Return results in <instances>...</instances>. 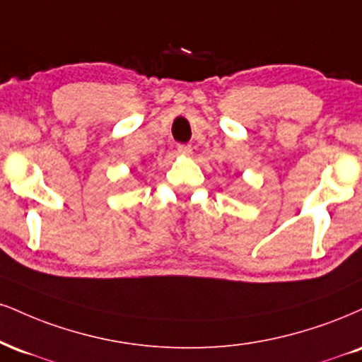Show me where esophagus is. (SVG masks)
I'll return each mask as SVG.
<instances>
[{
  "label": "esophagus",
  "instance_id": "1",
  "mask_svg": "<svg viewBox=\"0 0 362 362\" xmlns=\"http://www.w3.org/2000/svg\"><path fill=\"white\" fill-rule=\"evenodd\" d=\"M177 151H178V155L189 156L190 153H192V146H190V145H178Z\"/></svg>",
  "mask_w": 362,
  "mask_h": 362
}]
</instances>
